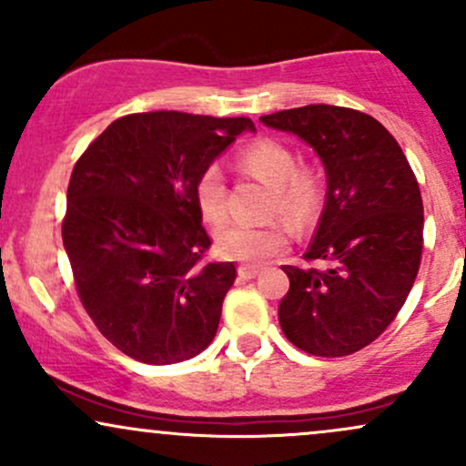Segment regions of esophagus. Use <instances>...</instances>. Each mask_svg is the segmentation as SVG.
<instances>
[{"label":"esophagus","mask_w":466,"mask_h":466,"mask_svg":"<svg viewBox=\"0 0 466 466\" xmlns=\"http://www.w3.org/2000/svg\"><path fill=\"white\" fill-rule=\"evenodd\" d=\"M258 274H260L258 267H249V265H240L238 267V276L245 278V280H251V278H256Z\"/></svg>","instance_id":"1"}]
</instances>
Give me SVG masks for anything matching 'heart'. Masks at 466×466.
<instances>
[{"mask_svg":"<svg viewBox=\"0 0 466 466\" xmlns=\"http://www.w3.org/2000/svg\"><path fill=\"white\" fill-rule=\"evenodd\" d=\"M245 173L274 188L269 215L285 217L293 226H309L322 206V179L313 166H296V153L287 144L260 137L238 155ZM195 201L208 223H221L228 215V186L217 164L206 166L195 181ZM289 226L282 221L267 226L228 223L217 232L218 254L249 265L267 263L287 248Z\"/></svg>","mask_w":466,"mask_h":466,"instance_id":"b5f03b06","label":"heart"}]
</instances>
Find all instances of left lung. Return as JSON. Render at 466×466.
<instances>
[{"mask_svg": "<svg viewBox=\"0 0 466 466\" xmlns=\"http://www.w3.org/2000/svg\"><path fill=\"white\" fill-rule=\"evenodd\" d=\"M260 122L307 142L326 170V206L304 254L326 269L282 265V333L309 355H352L397 318L419 274V181L392 133L361 111L307 105Z\"/></svg>", "mask_w": 466, "mask_h": 466, "instance_id": "1", "label": "left lung"}]
</instances>
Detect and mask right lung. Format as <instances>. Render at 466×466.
I'll use <instances>...</instances> for the list:
<instances>
[{
    "mask_svg": "<svg viewBox=\"0 0 466 466\" xmlns=\"http://www.w3.org/2000/svg\"><path fill=\"white\" fill-rule=\"evenodd\" d=\"M249 117L151 111L117 117L80 155L63 248L85 311L117 350L166 366L215 339L232 263H203L195 181Z\"/></svg>",
    "mask_w": 466,
    "mask_h": 466,
    "instance_id": "right-lung-1",
    "label": "right lung"
}]
</instances>
